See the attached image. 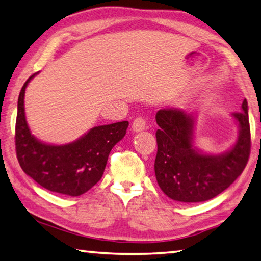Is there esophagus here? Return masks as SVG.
I'll return each instance as SVG.
<instances>
[{
    "instance_id": "34e87169",
    "label": "esophagus",
    "mask_w": 261,
    "mask_h": 261,
    "mask_svg": "<svg viewBox=\"0 0 261 261\" xmlns=\"http://www.w3.org/2000/svg\"><path fill=\"white\" fill-rule=\"evenodd\" d=\"M146 127V119L144 117H137L132 122V130L135 132H139L145 130Z\"/></svg>"
}]
</instances>
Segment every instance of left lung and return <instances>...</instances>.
Listing matches in <instances>:
<instances>
[{"instance_id": "1", "label": "left lung", "mask_w": 261, "mask_h": 261, "mask_svg": "<svg viewBox=\"0 0 261 261\" xmlns=\"http://www.w3.org/2000/svg\"><path fill=\"white\" fill-rule=\"evenodd\" d=\"M233 117L239 136L224 154L198 153L193 146L194 116L180 109H161L155 115L158 151L154 172L159 187L174 201L195 203L208 201L229 187L242 174L251 152L247 101Z\"/></svg>"}]
</instances>
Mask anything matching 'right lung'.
<instances>
[{
  "label": "right lung",
  "mask_w": 261,
  "mask_h": 261,
  "mask_svg": "<svg viewBox=\"0 0 261 261\" xmlns=\"http://www.w3.org/2000/svg\"><path fill=\"white\" fill-rule=\"evenodd\" d=\"M36 74L25 81L18 96L15 127L18 163L41 187L64 195H82L101 180L111 148L125 136L129 122L95 126L66 145L39 142L31 135L24 113L25 88Z\"/></svg>",
  "instance_id": "right-lung-1"
}]
</instances>
